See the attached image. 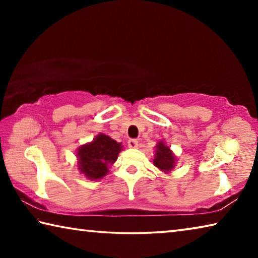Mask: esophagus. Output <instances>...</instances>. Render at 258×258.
<instances>
[{
  "mask_svg": "<svg viewBox=\"0 0 258 258\" xmlns=\"http://www.w3.org/2000/svg\"><path fill=\"white\" fill-rule=\"evenodd\" d=\"M128 147L132 148V149H137V148H139V142L137 141V140H130L128 141Z\"/></svg>",
  "mask_w": 258,
  "mask_h": 258,
  "instance_id": "1",
  "label": "esophagus"
}]
</instances>
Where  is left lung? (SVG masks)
<instances>
[{
  "instance_id": "obj_1",
  "label": "left lung",
  "mask_w": 258,
  "mask_h": 258,
  "mask_svg": "<svg viewBox=\"0 0 258 258\" xmlns=\"http://www.w3.org/2000/svg\"><path fill=\"white\" fill-rule=\"evenodd\" d=\"M177 157L174 155L171 148H169L164 141H159L156 145V150L152 163L165 174H169L176 166Z\"/></svg>"
}]
</instances>
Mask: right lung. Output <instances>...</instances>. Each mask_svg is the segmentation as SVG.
<instances>
[{
  "label": "right lung",
  "instance_id": "obj_1",
  "mask_svg": "<svg viewBox=\"0 0 258 258\" xmlns=\"http://www.w3.org/2000/svg\"><path fill=\"white\" fill-rule=\"evenodd\" d=\"M121 150V143L106 134L99 133L92 141L77 148L78 171L91 181L101 180L107 175Z\"/></svg>",
  "mask_w": 258,
  "mask_h": 258
}]
</instances>
